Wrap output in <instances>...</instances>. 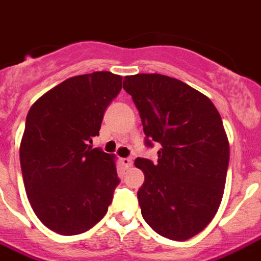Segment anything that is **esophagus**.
<instances>
[{
	"instance_id": "obj_1",
	"label": "esophagus",
	"mask_w": 261,
	"mask_h": 261,
	"mask_svg": "<svg viewBox=\"0 0 261 261\" xmlns=\"http://www.w3.org/2000/svg\"><path fill=\"white\" fill-rule=\"evenodd\" d=\"M120 164L123 165L124 167H130L131 165H133V160H131V158H122V160H120Z\"/></svg>"
}]
</instances>
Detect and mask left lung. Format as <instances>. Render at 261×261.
Here are the masks:
<instances>
[{"mask_svg": "<svg viewBox=\"0 0 261 261\" xmlns=\"http://www.w3.org/2000/svg\"><path fill=\"white\" fill-rule=\"evenodd\" d=\"M123 88L141 116L145 145L158 143V160L137 158L145 174L138 202L161 236L185 241L215 217L224 194L229 143L211 99L160 73L126 76Z\"/></svg>", "mask_w": 261, "mask_h": 261, "instance_id": "left-lung-1", "label": "left lung"}]
</instances>
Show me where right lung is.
I'll return each instance as SVG.
<instances>
[{
  "label": "right lung",
  "mask_w": 261,
  "mask_h": 261,
  "mask_svg": "<svg viewBox=\"0 0 261 261\" xmlns=\"http://www.w3.org/2000/svg\"><path fill=\"white\" fill-rule=\"evenodd\" d=\"M122 90V76H73L42 95L27 115L20 162L28 200L40 221L60 234L91 229L107 213L120 182L112 155L92 147Z\"/></svg>",
  "instance_id": "add662e5"
}]
</instances>
